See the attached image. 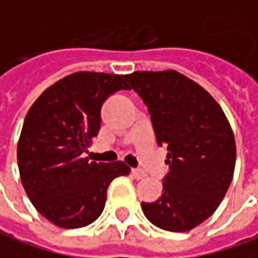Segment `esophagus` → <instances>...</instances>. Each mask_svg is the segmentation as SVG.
<instances>
[{"instance_id": "obj_1", "label": "esophagus", "mask_w": 258, "mask_h": 258, "mask_svg": "<svg viewBox=\"0 0 258 258\" xmlns=\"http://www.w3.org/2000/svg\"><path fill=\"white\" fill-rule=\"evenodd\" d=\"M131 174H133L134 179H142V177L147 176V173L144 172V170H141V169H133V170H131Z\"/></svg>"}]
</instances>
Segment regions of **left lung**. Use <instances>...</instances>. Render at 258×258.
<instances>
[{
	"instance_id": "8db88e82",
	"label": "left lung",
	"mask_w": 258,
	"mask_h": 258,
	"mask_svg": "<svg viewBox=\"0 0 258 258\" xmlns=\"http://www.w3.org/2000/svg\"><path fill=\"white\" fill-rule=\"evenodd\" d=\"M125 79L147 104L170 169L163 194L142 203V211L160 229H194L217 211L233 177L236 144L229 121L204 88L174 70L137 71Z\"/></svg>"
}]
</instances>
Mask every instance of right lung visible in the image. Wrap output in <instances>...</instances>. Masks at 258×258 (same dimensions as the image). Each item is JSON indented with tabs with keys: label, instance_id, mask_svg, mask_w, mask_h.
<instances>
[{
	"label": "right lung",
	"instance_id": "right-lung-1",
	"mask_svg": "<svg viewBox=\"0 0 258 258\" xmlns=\"http://www.w3.org/2000/svg\"><path fill=\"white\" fill-rule=\"evenodd\" d=\"M125 75L74 73L41 93L29 109L18 142V167L29 200L50 222L75 229L96 221L124 162L84 158L100 130V110L114 92L130 89Z\"/></svg>",
	"mask_w": 258,
	"mask_h": 258
}]
</instances>
